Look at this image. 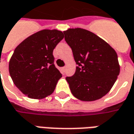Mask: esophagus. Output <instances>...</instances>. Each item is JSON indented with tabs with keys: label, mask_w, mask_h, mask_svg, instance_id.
Instances as JSON below:
<instances>
[{
	"label": "esophagus",
	"mask_w": 134,
	"mask_h": 134,
	"mask_svg": "<svg viewBox=\"0 0 134 134\" xmlns=\"http://www.w3.org/2000/svg\"><path fill=\"white\" fill-rule=\"evenodd\" d=\"M65 70H66V67H62V72L63 74L64 73V72H65Z\"/></svg>",
	"instance_id": "34e87169"
}]
</instances>
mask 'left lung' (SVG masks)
<instances>
[{"mask_svg": "<svg viewBox=\"0 0 134 134\" xmlns=\"http://www.w3.org/2000/svg\"><path fill=\"white\" fill-rule=\"evenodd\" d=\"M64 34L78 64L73 76L66 77L72 95L84 102L102 98L113 88L120 73L116 51L85 29L70 28Z\"/></svg>", "mask_w": 134, "mask_h": 134, "instance_id": "left-lung-1", "label": "left lung"}]
</instances>
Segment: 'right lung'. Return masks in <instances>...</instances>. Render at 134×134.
<instances>
[{
    "label": "right lung",
    "instance_id": "1",
    "mask_svg": "<svg viewBox=\"0 0 134 134\" xmlns=\"http://www.w3.org/2000/svg\"><path fill=\"white\" fill-rule=\"evenodd\" d=\"M64 38L58 30H43L15 48L8 70L14 85L30 99H42L55 90L62 74L54 66L53 51Z\"/></svg>",
    "mask_w": 134,
    "mask_h": 134
}]
</instances>
